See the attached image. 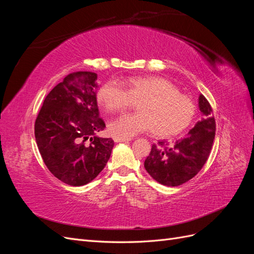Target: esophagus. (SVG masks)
Masks as SVG:
<instances>
[{"label": "esophagus", "instance_id": "esophagus-1", "mask_svg": "<svg viewBox=\"0 0 254 254\" xmlns=\"http://www.w3.org/2000/svg\"><path fill=\"white\" fill-rule=\"evenodd\" d=\"M113 140H114V142H117V143H119V142H129V141H131V139H126V137H120V136H114L113 137Z\"/></svg>", "mask_w": 254, "mask_h": 254}]
</instances>
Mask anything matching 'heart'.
Masks as SVG:
<instances>
[{
	"label": "heart",
	"mask_w": 254,
	"mask_h": 254,
	"mask_svg": "<svg viewBox=\"0 0 254 254\" xmlns=\"http://www.w3.org/2000/svg\"><path fill=\"white\" fill-rule=\"evenodd\" d=\"M107 111H123L134 104L137 113L123 114L110 122L111 134L132 137L152 129L153 134L170 137L182 132L193 121L195 105L163 77H130L126 89L117 80L104 83L97 94Z\"/></svg>",
	"instance_id": "heart-1"
}]
</instances>
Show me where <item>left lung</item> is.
Returning <instances> with one entry per match:
<instances>
[{
    "mask_svg": "<svg viewBox=\"0 0 254 254\" xmlns=\"http://www.w3.org/2000/svg\"><path fill=\"white\" fill-rule=\"evenodd\" d=\"M198 107L202 119L189 133L173 145L161 141L153 144L144 162L145 170L157 182L178 187L195 177L210 156L215 137V119L206 98L200 94Z\"/></svg>",
    "mask_w": 254,
    "mask_h": 254,
    "instance_id": "obj_1",
    "label": "left lung"
}]
</instances>
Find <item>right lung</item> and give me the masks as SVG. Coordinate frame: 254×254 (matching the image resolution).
I'll return each instance as SVG.
<instances>
[{"label": "right lung", "mask_w": 254, "mask_h": 254, "mask_svg": "<svg viewBox=\"0 0 254 254\" xmlns=\"http://www.w3.org/2000/svg\"><path fill=\"white\" fill-rule=\"evenodd\" d=\"M97 74L75 72L45 97L35 123V137L49 171L68 186L95 179L111 156L114 142L99 137L105 129L96 102Z\"/></svg>", "instance_id": "add662e5"}]
</instances>
